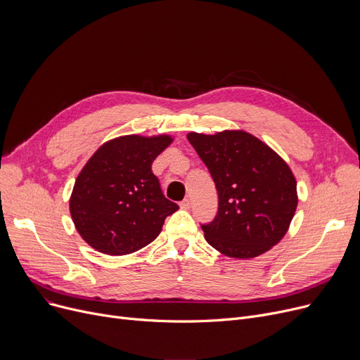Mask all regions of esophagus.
Segmentation results:
<instances>
[{"label":"esophagus","instance_id":"obj_1","mask_svg":"<svg viewBox=\"0 0 360 360\" xmlns=\"http://www.w3.org/2000/svg\"><path fill=\"white\" fill-rule=\"evenodd\" d=\"M179 207L182 210H190L191 209V201L188 200V198H185V200H182L181 202H179Z\"/></svg>","mask_w":360,"mask_h":360}]
</instances>
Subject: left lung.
<instances>
[{
    "mask_svg": "<svg viewBox=\"0 0 360 360\" xmlns=\"http://www.w3.org/2000/svg\"><path fill=\"white\" fill-rule=\"evenodd\" d=\"M186 139L209 167L219 195L217 216L201 226L205 240L238 259L270 251L288 233L297 207L288 162L243 129L191 131Z\"/></svg>",
    "mask_w": 360,
    "mask_h": 360,
    "instance_id": "8db88e82",
    "label": "left lung"
}]
</instances>
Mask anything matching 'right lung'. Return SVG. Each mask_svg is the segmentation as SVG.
Masks as SVG:
<instances>
[{
    "label": "right lung",
    "instance_id": "right-lung-1",
    "mask_svg": "<svg viewBox=\"0 0 360 360\" xmlns=\"http://www.w3.org/2000/svg\"><path fill=\"white\" fill-rule=\"evenodd\" d=\"M172 143L170 134H128L91 155L70 197L75 229L91 248L127 255L159 236L165 219L179 207L163 195L151 165Z\"/></svg>",
    "mask_w": 360,
    "mask_h": 360
}]
</instances>
